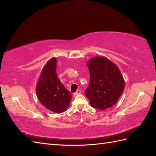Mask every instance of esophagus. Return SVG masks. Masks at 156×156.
Returning a JSON list of instances; mask_svg holds the SVG:
<instances>
[{
    "mask_svg": "<svg viewBox=\"0 0 156 156\" xmlns=\"http://www.w3.org/2000/svg\"><path fill=\"white\" fill-rule=\"evenodd\" d=\"M81 91L80 90H77L76 92H75V93L73 94V96H76L79 95V94H81Z\"/></svg>",
    "mask_w": 156,
    "mask_h": 156,
    "instance_id": "esophagus-1",
    "label": "esophagus"
}]
</instances>
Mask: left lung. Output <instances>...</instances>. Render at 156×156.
Returning a JSON list of instances; mask_svg holds the SVG:
<instances>
[{
	"mask_svg": "<svg viewBox=\"0 0 156 156\" xmlns=\"http://www.w3.org/2000/svg\"><path fill=\"white\" fill-rule=\"evenodd\" d=\"M90 83L84 94L92 107L105 110L119 100L125 83L119 68L104 56H95L87 62Z\"/></svg>",
	"mask_w": 156,
	"mask_h": 156,
	"instance_id": "left-lung-1",
	"label": "left lung"
}]
</instances>
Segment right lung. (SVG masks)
Segmentation results:
<instances>
[{"mask_svg":"<svg viewBox=\"0 0 156 156\" xmlns=\"http://www.w3.org/2000/svg\"><path fill=\"white\" fill-rule=\"evenodd\" d=\"M56 58H51L41 70L36 87L40 103L48 109L61 113L66 111L72 100V94L61 83L56 72Z\"/></svg>","mask_w":156,"mask_h":156,"instance_id":"right-lung-1","label":"right lung"}]
</instances>
